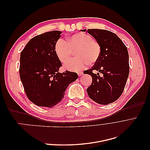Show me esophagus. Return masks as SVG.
Instances as JSON below:
<instances>
[{
	"label": "esophagus",
	"instance_id": "34e87169",
	"mask_svg": "<svg viewBox=\"0 0 150 150\" xmlns=\"http://www.w3.org/2000/svg\"><path fill=\"white\" fill-rule=\"evenodd\" d=\"M77 73H78V76H82L83 75V72H77Z\"/></svg>",
	"mask_w": 150,
	"mask_h": 150
}]
</instances>
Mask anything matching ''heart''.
I'll use <instances>...</instances> for the list:
<instances>
[{
    "mask_svg": "<svg viewBox=\"0 0 150 150\" xmlns=\"http://www.w3.org/2000/svg\"><path fill=\"white\" fill-rule=\"evenodd\" d=\"M55 52L62 64L69 61L75 52L76 58L64 66L71 71H79L88 64L96 62L101 55V48L97 40L90 35L79 33L69 36L67 42L59 39L55 44Z\"/></svg>",
    "mask_w": 150,
    "mask_h": 150,
    "instance_id": "b5f03b06",
    "label": "heart"
}]
</instances>
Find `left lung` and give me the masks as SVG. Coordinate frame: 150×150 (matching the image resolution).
Listing matches in <instances>:
<instances>
[{
    "label": "left lung",
    "instance_id": "obj_1",
    "mask_svg": "<svg viewBox=\"0 0 150 150\" xmlns=\"http://www.w3.org/2000/svg\"><path fill=\"white\" fill-rule=\"evenodd\" d=\"M83 32L86 29L81 30ZM99 43L101 48L98 61L84 74L92 77V84L87 89L89 97L99 104L107 105L118 99L123 92L129 72L128 49L116 34L104 29L87 30ZM96 70L98 72H92Z\"/></svg>",
    "mask_w": 150,
    "mask_h": 150
}]
</instances>
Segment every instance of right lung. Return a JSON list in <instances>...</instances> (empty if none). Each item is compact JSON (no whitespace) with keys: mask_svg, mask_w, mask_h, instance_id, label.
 I'll return each instance as SVG.
<instances>
[{"mask_svg":"<svg viewBox=\"0 0 150 150\" xmlns=\"http://www.w3.org/2000/svg\"><path fill=\"white\" fill-rule=\"evenodd\" d=\"M61 31L47 32L32 38L21 53L19 74L25 92L35 105L52 108L60 103L76 72H59L62 66L55 52Z\"/></svg>","mask_w":150,"mask_h":150,"instance_id":"add662e5","label":"right lung"}]
</instances>
